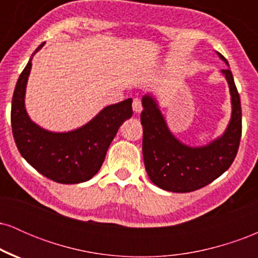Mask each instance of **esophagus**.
Wrapping results in <instances>:
<instances>
[{
	"label": "esophagus",
	"instance_id": "34e87169",
	"mask_svg": "<svg viewBox=\"0 0 258 258\" xmlns=\"http://www.w3.org/2000/svg\"><path fill=\"white\" fill-rule=\"evenodd\" d=\"M132 106H133V111H135L136 114H137V112H141L142 109H143V106H142V100L139 98L133 99Z\"/></svg>",
	"mask_w": 258,
	"mask_h": 258
}]
</instances>
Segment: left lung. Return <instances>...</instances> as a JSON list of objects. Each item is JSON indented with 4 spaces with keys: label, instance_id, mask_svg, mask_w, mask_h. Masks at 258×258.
<instances>
[{
    "label": "left lung",
    "instance_id": "left-lung-1",
    "mask_svg": "<svg viewBox=\"0 0 258 258\" xmlns=\"http://www.w3.org/2000/svg\"><path fill=\"white\" fill-rule=\"evenodd\" d=\"M218 57L227 59L218 53ZM229 85L232 117L226 132L205 147L193 148L170 132L155 99L142 98L143 159L149 178L155 185L173 193H189L203 188L224 173L233 164L241 137V105L230 69L222 70Z\"/></svg>",
    "mask_w": 258,
    "mask_h": 258
}]
</instances>
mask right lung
I'll use <instances>...</instances> for the list:
<instances>
[{
  "label": "right lung",
  "instance_id": "obj_1",
  "mask_svg": "<svg viewBox=\"0 0 258 258\" xmlns=\"http://www.w3.org/2000/svg\"><path fill=\"white\" fill-rule=\"evenodd\" d=\"M41 43L36 51L43 47ZM32 55L18 79L11 122L17 148L37 172L63 184L91 179L102 167L108 148L123 121L132 116V99L106 106L90 122L70 132L55 133L32 122L25 110V88Z\"/></svg>",
  "mask_w": 258,
  "mask_h": 258
}]
</instances>
